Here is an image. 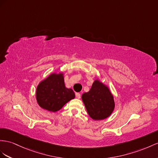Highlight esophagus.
Masks as SVG:
<instances>
[{
	"instance_id": "1",
	"label": "esophagus",
	"mask_w": 158,
	"mask_h": 158,
	"mask_svg": "<svg viewBox=\"0 0 158 158\" xmlns=\"http://www.w3.org/2000/svg\"><path fill=\"white\" fill-rule=\"evenodd\" d=\"M75 96H76V98H77V99H80L81 98V94H79V93H76Z\"/></svg>"
}]
</instances>
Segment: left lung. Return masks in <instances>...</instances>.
<instances>
[{
	"mask_svg": "<svg viewBox=\"0 0 158 158\" xmlns=\"http://www.w3.org/2000/svg\"><path fill=\"white\" fill-rule=\"evenodd\" d=\"M82 100L88 114L95 120L108 118L114 110V97L108 87L98 80L93 83L89 91L82 95Z\"/></svg>",
	"mask_w": 158,
	"mask_h": 158,
	"instance_id": "obj_1",
	"label": "left lung"
}]
</instances>
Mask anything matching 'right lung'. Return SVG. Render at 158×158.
I'll list each match as a JSON object with an SVG mask.
<instances>
[{"label": "right lung", "mask_w": 158, "mask_h": 158, "mask_svg": "<svg viewBox=\"0 0 158 158\" xmlns=\"http://www.w3.org/2000/svg\"><path fill=\"white\" fill-rule=\"evenodd\" d=\"M37 100L39 106L52 112L60 110L64 104L75 98L71 89L64 86L62 73H52L40 82L37 87Z\"/></svg>", "instance_id": "add662e5"}]
</instances>
